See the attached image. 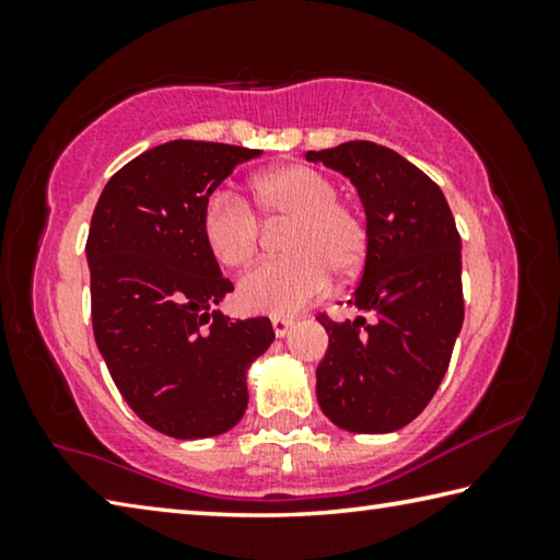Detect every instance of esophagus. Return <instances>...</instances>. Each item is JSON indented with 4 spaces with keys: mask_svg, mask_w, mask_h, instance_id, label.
I'll use <instances>...</instances> for the list:
<instances>
[{
    "mask_svg": "<svg viewBox=\"0 0 560 560\" xmlns=\"http://www.w3.org/2000/svg\"><path fill=\"white\" fill-rule=\"evenodd\" d=\"M271 328H273V334L283 338L293 328V320L291 318H271Z\"/></svg>",
    "mask_w": 560,
    "mask_h": 560,
    "instance_id": "esophagus-1",
    "label": "esophagus"
}]
</instances>
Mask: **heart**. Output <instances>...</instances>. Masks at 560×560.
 I'll use <instances>...</instances> for the list:
<instances>
[{
	"label": "heart",
	"instance_id": "obj_1",
	"mask_svg": "<svg viewBox=\"0 0 560 560\" xmlns=\"http://www.w3.org/2000/svg\"><path fill=\"white\" fill-rule=\"evenodd\" d=\"M252 202L264 220H291L283 249L289 257L252 269L240 283L246 311L287 318L328 289L330 273L353 279L371 252V226L355 205L340 200V185L324 170L287 163L252 179ZM202 242L226 269L257 257L261 224L242 197L214 189L202 205Z\"/></svg>",
	"mask_w": 560,
	"mask_h": 560
}]
</instances>
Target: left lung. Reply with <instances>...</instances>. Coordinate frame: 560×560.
Instances as JSON below:
<instances>
[{"mask_svg": "<svg viewBox=\"0 0 560 560\" xmlns=\"http://www.w3.org/2000/svg\"><path fill=\"white\" fill-rule=\"evenodd\" d=\"M358 187L371 226L353 303L363 316L316 318L328 350L316 368L320 410L340 430L405 428L438 393L464 320L462 240L438 183L371 140L308 150Z\"/></svg>", "mask_w": 560, "mask_h": 560, "instance_id": "obj_1", "label": "left lung"}]
</instances>
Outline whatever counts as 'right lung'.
Instances as JSON below:
<instances>
[{"mask_svg": "<svg viewBox=\"0 0 560 560\" xmlns=\"http://www.w3.org/2000/svg\"><path fill=\"white\" fill-rule=\"evenodd\" d=\"M242 145L170 140L122 165L91 217L93 336L113 383L150 428L222 434L246 410V368L271 346L269 318L214 311L234 287L202 242L207 197L259 158Z\"/></svg>", "mask_w": 560, "mask_h": 560, "instance_id": "1", "label": "right lung"}]
</instances>
